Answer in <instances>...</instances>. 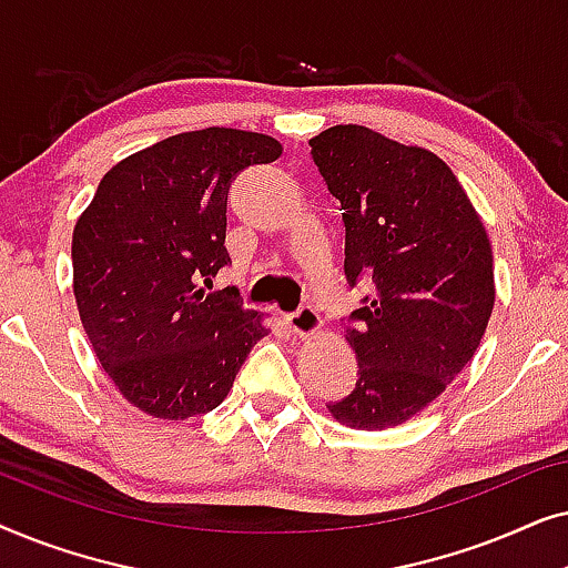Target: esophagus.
Here are the masks:
<instances>
[{
	"mask_svg": "<svg viewBox=\"0 0 568 568\" xmlns=\"http://www.w3.org/2000/svg\"><path fill=\"white\" fill-rule=\"evenodd\" d=\"M286 325H290V328L297 333L300 338H310V336H315L317 331H321L323 323H321V315H317L315 307L302 305L297 313L286 315Z\"/></svg>",
	"mask_w": 568,
	"mask_h": 568,
	"instance_id": "1",
	"label": "esophagus"
}]
</instances>
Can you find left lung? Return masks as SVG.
Returning a JSON list of instances; mask_svg holds the SVG:
<instances>
[{"mask_svg": "<svg viewBox=\"0 0 568 568\" xmlns=\"http://www.w3.org/2000/svg\"><path fill=\"white\" fill-rule=\"evenodd\" d=\"M310 146L344 209L346 282L375 284L346 328L359 379L328 410L352 429H390L439 398L476 354L496 297L491 243L453 170L424 146L356 123Z\"/></svg>", "mask_w": 568, "mask_h": 568, "instance_id": "1", "label": "left lung"}]
</instances>
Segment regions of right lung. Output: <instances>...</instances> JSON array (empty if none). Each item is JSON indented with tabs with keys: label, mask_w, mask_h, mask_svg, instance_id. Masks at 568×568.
Listing matches in <instances>:
<instances>
[{
	"label": "right lung",
	"mask_w": 568,
	"mask_h": 568,
	"mask_svg": "<svg viewBox=\"0 0 568 568\" xmlns=\"http://www.w3.org/2000/svg\"><path fill=\"white\" fill-rule=\"evenodd\" d=\"M282 144L240 129L162 139L113 165L74 224V300L92 352L131 406L154 418L206 414L227 398L263 315L230 290L227 193Z\"/></svg>",
	"instance_id": "add662e5"
}]
</instances>
